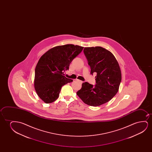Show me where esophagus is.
I'll use <instances>...</instances> for the list:
<instances>
[{"label": "esophagus", "mask_w": 152, "mask_h": 152, "mask_svg": "<svg viewBox=\"0 0 152 152\" xmlns=\"http://www.w3.org/2000/svg\"><path fill=\"white\" fill-rule=\"evenodd\" d=\"M75 80H76V81H78V82L80 83H83V81H81V80H78V79H76Z\"/></svg>", "instance_id": "esophagus-1"}]
</instances>
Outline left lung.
I'll return each instance as SVG.
<instances>
[{"mask_svg":"<svg viewBox=\"0 0 152 152\" xmlns=\"http://www.w3.org/2000/svg\"><path fill=\"white\" fill-rule=\"evenodd\" d=\"M83 52L91 74L96 73V85L83 83L77 96L89 106H100L110 101L118 91L121 80V68L112 53L103 47H85Z\"/></svg>","mask_w":152,"mask_h":152,"instance_id":"8db88e82","label":"left lung"}]
</instances>
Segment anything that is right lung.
<instances>
[{
	"label": "right lung",
	"instance_id": "obj_1",
	"mask_svg": "<svg viewBox=\"0 0 152 152\" xmlns=\"http://www.w3.org/2000/svg\"><path fill=\"white\" fill-rule=\"evenodd\" d=\"M83 48L72 44L56 46L40 57L36 66L34 88L45 103L55 101L63 86L73 81L65 77L64 72L69 69L71 62Z\"/></svg>",
	"mask_w": 152,
	"mask_h": 152
}]
</instances>
